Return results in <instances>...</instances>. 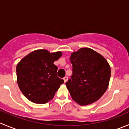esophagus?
Segmentation results:
<instances>
[{
    "mask_svg": "<svg viewBox=\"0 0 129 129\" xmlns=\"http://www.w3.org/2000/svg\"><path fill=\"white\" fill-rule=\"evenodd\" d=\"M63 80H64V82H66L67 81V80H68V77H67V76H65V77H63Z\"/></svg>",
    "mask_w": 129,
    "mask_h": 129,
    "instance_id": "esophagus-1",
    "label": "esophagus"
}]
</instances>
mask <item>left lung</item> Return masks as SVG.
Returning <instances> with one entry per match:
<instances>
[{"label": "left lung", "mask_w": 129, "mask_h": 129, "mask_svg": "<svg viewBox=\"0 0 129 129\" xmlns=\"http://www.w3.org/2000/svg\"><path fill=\"white\" fill-rule=\"evenodd\" d=\"M72 74L66 84L72 100L80 105L94 103L105 92L109 84L111 69L100 53L82 48L71 54Z\"/></svg>", "instance_id": "1"}]
</instances>
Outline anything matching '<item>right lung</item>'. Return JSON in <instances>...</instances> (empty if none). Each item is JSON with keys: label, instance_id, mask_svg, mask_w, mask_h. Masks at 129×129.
<instances>
[{"label": "right lung", "instance_id": "right-lung-1", "mask_svg": "<svg viewBox=\"0 0 129 129\" xmlns=\"http://www.w3.org/2000/svg\"><path fill=\"white\" fill-rule=\"evenodd\" d=\"M62 52L50 53L37 50L24 57L17 65V82L21 92L31 102L44 104L53 99L64 82L57 76L58 67L53 63Z\"/></svg>", "mask_w": 129, "mask_h": 129}]
</instances>
